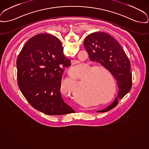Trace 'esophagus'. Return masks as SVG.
I'll use <instances>...</instances> for the list:
<instances>
[{
    "label": "esophagus",
    "instance_id": "esophagus-1",
    "mask_svg": "<svg viewBox=\"0 0 149 149\" xmlns=\"http://www.w3.org/2000/svg\"><path fill=\"white\" fill-rule=\"evenodd\" d=\"M83 110H86V109H83Z\"/></svg>",
    "mask_w": 149,
    "mask_h": 149
}]
</instances>
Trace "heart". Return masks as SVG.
Returning <instances> with one entry per match:
<instances>
[{
  "label": "heart",
  "instance_id": "heart-1",
  "mask_svg": "<svg viewBox=\"0 0 149 149\" xmlns=\"http://www.w3.org/2000/svg\"><path fill=\"white\" fill-rule=\"evenodd\" d=\"M84 64H79L71 68L69 74L72 77H77L78 81L84 82L81 91L84 96L93 97V99L102 98L104 92L102 89V76L100 72H106L104 69L93 66H89L86 69ZM86 69L85 70V69ZM62 94L74 98L78 95L77 81L75 78L69 77L64 79L60 86ZM107 102V100H102L101 103Z\"/></svg>",
  "mask_w": 149,
  "mask_h": 149
}]
</instances>
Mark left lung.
<instances>
[{
  "label": "left lung",
  "instance_id": "obj_1",
  "mask_svg": "<svg viewBox=\"0 0 149 149\" xmlns=\"http://www.w3.org/2000/svg\"><path fill=\"white\" fill-rule=\"evenodd\" d=\"M90 60L97 62L109 70L117 81L118 98L122 99L131 90V62L119 43L111 35L104 32H96L88 35L84 41ZM116 97L113 103L98 113L113 109L118 103Z\"/></svg>",
  "mask_w": 149,
  "mask_h": 149
}]
</instances>
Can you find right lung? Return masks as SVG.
I'll return each mask as SVG.
<instances>
[{
  "instance_id": "1",
  "label": "right lung",
  "mask_w": 149,
  "mask_h": 149,
  "mask_svg": "<svg viewBox=\"0 0 149 149\" xmlns=\"http://www.w3.org/2000/svg\"><path fill=\"white\" fill-rule=\"evenodd\" d=\"M16 65L18 86L34 109L48 115L75 113L60 92L64 68L71 63L58 39L48 34L32 37L22 48Z\"/></svg>"
}]
</instances>
